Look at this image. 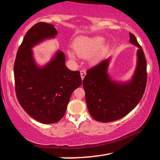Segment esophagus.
<instances>
[{"label":"esophagus","instance_id":"1","mask_svg":"<svg viewBox=\"0 0 160 160\" xmlns=\"http://www.w3.org/2000/svg\"><path fill=\"white\" fill-rule=\"evenodd\" d=\"M80 75H81V78H82V80H83L84 78H85V76L86 75L85 70H80Z\"/></svg>","mask_w":160,"mask_h":160}]
</instances>
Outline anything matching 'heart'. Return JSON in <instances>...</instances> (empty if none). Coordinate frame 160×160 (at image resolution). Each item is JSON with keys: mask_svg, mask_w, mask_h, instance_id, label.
I'll list each match as a JSON object with an SVG mask.
<instances>
[{"mask_svg": "<svg viewBox=\"0 0 160 160\" xmlns=\"http://www.w3.org/2000/svg\"><path fill=\"white\" fill-rule=\"evenodd\" d=\"M104 39L101 37H82L74 42L73 48L78 56L82 58L89 57L91 63H97L101 59L107 49V45L102 44ZM69 58L75 59V55L71 50L67 51Z\"/></svg>", "mask_w": 160, "mask_h": 160, "instance_id": "obj_1", "label": "heart"}]
</instances>
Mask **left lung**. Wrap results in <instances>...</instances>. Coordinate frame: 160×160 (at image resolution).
<instances>
[{
  "mask_svg": "<svg viewBox=\"0 0 160 160\" xmlns=\"http://www.w3.org/2000/svg\"><path fill=\"white\" fill-rule=\"evenodd\" d=\"M130 42L138 47V63L131 81L118 82L107 73L110 58L88 70L82 81L89 112L94 119L107 123L126 116L142 99L147 83V61L142 47L130 32Z\"/></svg>",
  "mask_w": 160,
  "mask_h": 160,
  "instance_id": "8db88e82",
  "label": "left lung"
}]
</instances>
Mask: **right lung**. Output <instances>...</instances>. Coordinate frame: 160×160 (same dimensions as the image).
Listing matches in <instances>:
<instances>
[{"mask_svg":"<svg viewBox=\"0 0 160 160\" xmlns=\"http://www.w3.org/2000/svg\"><path fill=\"white\" fill-rule=\"evenodd\" d=\"M57 33L51 24H35L24 37L14 63L15 88L19 103L31 117L47 124L58 122L63 117L72 92L82 84L80 71L68 68L61 51L44 67L35 63L32 48Z\"/></svg>","mask_w":160,"mask_h":160,"instance_id":"obj_1","label":"right lung"}]
</instances>
